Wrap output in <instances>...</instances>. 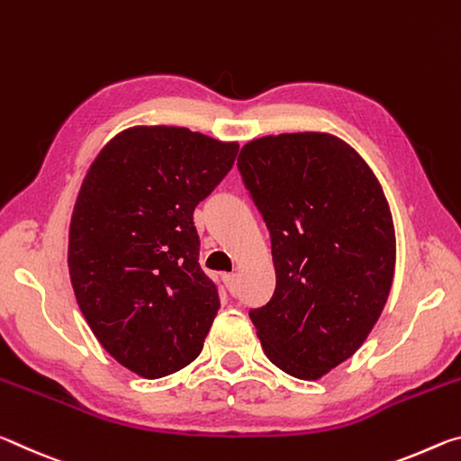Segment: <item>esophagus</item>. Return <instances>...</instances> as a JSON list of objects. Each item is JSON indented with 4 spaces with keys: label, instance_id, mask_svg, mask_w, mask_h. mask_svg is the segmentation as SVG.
Returning a JSON list of instances; mask_svg holds the SVG:
<instances>
[{
    "label": "esophagus",
    "instance_id": "obj_1",
    "mask_svg": "<svg viewBox=\"0 0 461 461\" xmlns=\"http://www.w3.org/2000/svg\"><path fill=\"white\" fill-rule=\"evenodd\" d=\"M222 280H224L226 290H229L232 296H237V292H239V288H237V276L235 274H229V276H224Z\"/></svg>",
    "mask_w": 461,
    "mask_h": 461
}]
</instances>
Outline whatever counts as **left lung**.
<instances>
[{
    "label": "left lung",
    "instance_id": "8db88e82",
    "mask_svg": "<svg viewBox=\"0 0 461 461\" xmlns=\"http://www.w3.org/2000/svg\"><path fill=\"white\" fill-rule=\"evenodd\" d=\"M237 165L276 267L274 296L249 316L271 364L321 380L364 345L386 306L396 235L382 184L329 132L253 139Z\"/></svg>",
    "mask_w": 461,
    "mask_h": 461
}]
</instances>
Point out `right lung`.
Returning <instances> with one entry per match:
<instances>
[{"instance_id": "right-lung-1", "label": "right lung", "mask_w": 461, "mask_h": 461, "mask_svg": "<svg viewBox=\"0 0 461 461\" xmlns=\"http://www.w3.org/2000/svg\"><path fill=\"white\" fill-rule=\"evenodd\" d=\"M237 153L239 142L190 128L131 126L83 177L67 253L75 298L104 349L140 378L192 364L221 311L194 208Z\"/></svg>"}]
</instances>
